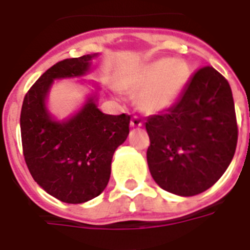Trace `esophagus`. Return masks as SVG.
Returning a JSON list of instances; mask_svg holds the SVG:
<instances>
[{
    "label": "esophagus",
    "mask_w": 250,
    "mask_h": 250,
    "mask_svg": "<svg viewBox=\"0 0 250 250\" xmlns=\"http://www.w3.org/2000/svg\"><path fill=\"white\" fill-rule=\"evenodd\" d=\"M129 125H131V127H136V128H138V127H142L143 122L140 121L138 117H133L132 119H131V123H129Z\"/></svg>",
    "instance_id": "esophagus-1"
}]
</instances>
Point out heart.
Masks as SVG:
<instances>
[{"instance_id": "b5f03b06", "label": "heart", "mask_w": 250, "mask_h": 250, "mask_svg": "<svg viewBox=\"0 0 250 250\" xmlns=\"http://www.w3.org/2000/svg\"><path fill=\"white\" fill-rule=\"evenodd\" d=\"M190 76L191 68L185 60L161 57L127 70L118 85L122 91L135 97L140 111L155 115L178 102Z\"/></svg>"}]
</instances>
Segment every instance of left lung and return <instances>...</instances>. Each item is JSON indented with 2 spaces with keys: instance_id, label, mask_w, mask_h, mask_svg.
<instances>
[{
  "instance_id": "8db88e82",
  "label": "left lung",
  "mask_w": 250,
  "mask_h": 250,
  "mask_svg": "<svg viewBox=\"0 0 250 250\" xmlns=\"http://www.w3.org/2000/svg\"><path fill=\"white\" fill-rule=\"evenodd\" d=\"M146 128V161L156 184L181 197L203 193L235 155L237 125L229 83L212 66L202 68L180 101L148 118Z\"/></svg>"
}]
</instances>
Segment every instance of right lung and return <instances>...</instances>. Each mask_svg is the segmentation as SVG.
<instances>
[{
    "label": "right lung",
    "instance_id": "1",
    "mask_svg": "<svg viewBox=\"0 0 250 250\" xmlns=\"http://www.w3.org/2000/svg\"><path fill=\"white\" fill-rule=\"evenodd\" d=\"M98 53L59 62L42 74L24 97L21 135L26 164L44 191L65 203H83L107 186L114 152L129 133V115H108L98 108L100 85L81 107L57 119L47 104L55 80L83 79L90 73Z\"/></svg>",
    "mask_w": 250,
    "mask_h": 250
}]
</instances>
